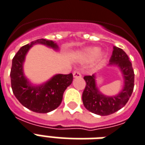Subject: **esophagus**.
<instances>
[{
    "label": "esophagus",
    "instance_id": "34e87169",
    "mask_svg": "<svg viewBox=\"0 0 145 145\" xmlns=\"http://www.w3.org/2000/svg\"><path fill=\"white\" fill-rule=\"evenodd\" d=\"M73 77L74 78H80L82 77L81 72L79 71H75L73 72Z\"/></svg>",
    "mask_w": 145,
    "mask_h": 145
}]
</instances>
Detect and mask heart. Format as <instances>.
I'll return each mask as SVG.
<instances>
[{
  "label": "heart",
  "mask_w": 145,
  "mask_h": 145,
  "mask_svg": "<svg viewBox=\"0 0 145 145\" xmlns=\"http://www.w3.org/2000/svg\"><path fill=\"white\" fill-rule=\"evenodd\" d=\"M99 52V49L97 47H89L83 51L84 55L89 58H93L95 56H97L98 53Z\"/></svg>",
  "instance_id": "b5f03b06"
}]
</instances>
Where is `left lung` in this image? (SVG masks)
<instances>
[{
    "label": "left lung",
    "mask_w": 145,
    "mask_h": 145,
    "mask_svg": "<svg viewBox=\"0 0 145 145\" xmlns=\"http://www.w3.org/2000/svg\"><path fill=\"white\" fill-rule=\"evenodd\" d=\"M108 65L118 66L124 79L123 89L116 95L108 96L102 94L98 89L95 74L84 76L86 85L82 93L83 105L89 112L102 116L113 114L124 107L134 89V70L125 51L121 48L114 46Z\"/></svg>",
    "instance_id": "1"
}]
</instances>
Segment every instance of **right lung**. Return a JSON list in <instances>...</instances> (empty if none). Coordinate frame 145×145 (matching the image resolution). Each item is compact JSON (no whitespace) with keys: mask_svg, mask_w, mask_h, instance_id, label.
Listing matches in <instances>:
<instances>
[{"mask_svg":"<svg viewBox=\"0 0 145 145\" xmlns=\"http://www.w3.org/2000/svg\"><path fill=\"white\" fill-rule=\"evenodd\" d=\"M43 44L55 50L59 46L53 40L39 39L20 49L12 60L11 88L15 97L24 107L34 112L47 113L58 108L66 88L72 82V74H56L41 85H33L24 72L26 55L33 46Z\"/></svg>","mask_w":145,"mask_h":145,"instance_id":"obj_1","label":"right lung"}]
</instances>
